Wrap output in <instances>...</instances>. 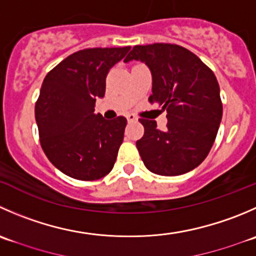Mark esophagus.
I'll use <instances>...</instances> for the list:
<instances>
[{
  "label": "esophagus",
  "instance_id": "1",
  "mask_svg": "<svg viewBox=\"0 0 256 256\" xmlns=\"http://www.w3.org/2000/svg\"><path fill=\"white\" fill-rule=\"evenodd\" d=\"M126 118H128V122H136V121H138V116L134 115V114H128V115H126Z\"/></svg>",
  "mask_w": 256,
  "mask_h": 256
}]
</instances>
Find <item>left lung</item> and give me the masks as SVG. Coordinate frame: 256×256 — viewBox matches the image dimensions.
Here are the masks:
<instances>
[{
  "instance_id": "obj_1",
  "label": "left lung",
  "mask_w": 256,
  "mask_h": 256,
  "mask_svg": "<svg viewBox=\"0 0 256 256\" xmlns=\"http://www.w3.org/2000/svg\"><path fill=\"white\" fill-rule=\"evenodd\" d=\"M144 62L152 76L151 104L168 115V128L140 118L145 132L136 141L151 172L182 175L199 166L209 154L222 116L220 88L214 72L188 50L178 44L135 46L124 60Z\"/></svg>"
}]
</instances>
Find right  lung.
<instances>
[{
  "label": "right lung",
  "mask_w": 256,
  "mask_h": 256,
  "mask_svg": "<svg viewBox=\"0 0 256 256\" xmlns=\"http://www.w3.org/2000/svg\"><path fill=\"white\" fill-rule=\"evenodd\" d=\"M131 47L75 52L44 78L34 106L40 142L61 172L78 180H98L114 168L128 124L124 116L106 120L95 114L105 96L106 76Z\"/></svg>",
  "instance_id": "add662e5"
}]
</instances>
